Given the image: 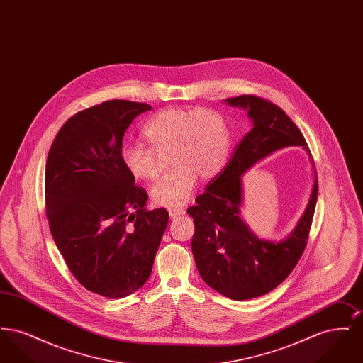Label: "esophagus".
<instances>
[{"label":"esophagus","mask_w":363,"mask_h":363,"mask_svg":"<svg viewBox=\"0 0 363 363\" xmlns=\"http://www.w3.org/2000/svg\"><path fill=\"white\" fill-rule=\"evenodd\" d=\"M169 213H170L172 219H177V218H181V216L185 215V209H182V208H170Z\"/></svg>","instance_id":"esophagus-1"}]
</instances>
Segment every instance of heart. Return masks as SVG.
I'll list each match as a JSON object with an SVG mask.
<instances>
[{
  "mask_svg": "<svg viewBox=\"0 0 363 363\" xmlns=\"http://www.w3.org/2000/svg\"><path fill=\"white\" fill-rule=\"evenodd\" d=\"M152 148L125 144L123 167L133 178L152 181L159 175L160 156L170 154L173 170L151 190L162 207H181L191 196L197 177L207 181L225 169L230 152V130L222 113L213 108H166L143 128Z\"/></svg>",
  "mask_w": 363,
  "mask_h": 363,
  "instance_id": "obj_1",
  "label": "heart"
}]
</instances>
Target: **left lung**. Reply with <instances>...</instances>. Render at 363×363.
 <instances>
[{
  "label": "left lung",
  "instance_id": "left-lung-1",
  "mask_svg": "<svg viewBox=\"0 0 363 363\" xmlns=\"http://www.w3.org/2000/svg\"><path fill=\"white\" fill-rule=\"evenodd\" d=\"M225 104L246 111L250 132L237 145L235 154L188 208L194 222L191 252L197 271L211 289L234 301L269 293L291 274L301 259L317 203V173L301 130L277 104L259 96L241 95ZM286 146H302L313 166L311 196L292 233L279 242L259 239L241 218V177L256 162Z\"/></svg>",
  "mask_w": 363,
  "mask_h": 363
}]
</instances>
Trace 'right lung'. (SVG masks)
Returning a JSON list of instances; mask_svg holds the SVG:
<instances>
[{
    "label": "right lung",
    "instance_id": "add662e5",
    "mask_svg": "<svg viewBox=\"0 0 363 363\" xmlns=\"http://www.w3.org/2000/svg\"><path fill=\"white\" fill-rule=\"evenodd\" d=\"M147 104L106 101L62 125L46 162V215L52 240L88 291L123 298L144 286L169 223L164 208L121 162L122 138Z\"/></svg>",
    "mask_w": 363,
    "mask_h": 363
}]
</instances>
